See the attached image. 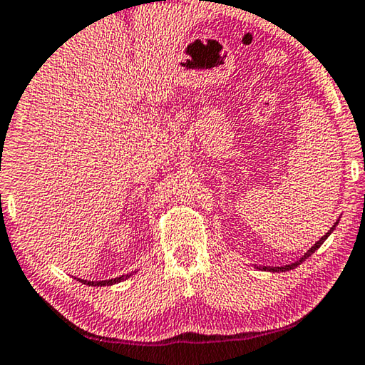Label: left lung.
Instances as JSON below:
<instances>
[{
    "label": "left lung",
    "mask_w": 365,
    "mask_h": 365,
    "mask_svg": "<svg viewBox=\"0 0 365 365\" xmlns=\"http://www.w3.org/2000/svg\"><path fill=\"white\" fill-rule=\"evenodd\" d=\"M338 222H339V220H336V222H334V225L331 226V228H330V231H328V232H325V236H322L320 239H319V241L317 242H315L314 244V246L312 247H310L309 250H307V252L306 254H304L302 257H301V259L299 260H296V262H292V264H289V265H282V267H257V268H259V270H267V272H289V270H292V268H296L297 265H301L302 264V262L304 260H306L307 259V257H310V255H312L314 252H315V250H317L320 246H322V244H324L325 242V239L328 237V236H330L331 235V232H333V230L334 228H336V225H338Z\"/></svg>",
    "instance_id": "8db88e82"
}]
</instances>
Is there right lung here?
Masks as SVG:
<instances>
[{
	"label": "right lung",
	"mask_w": 365,
	"mask_h": 365,
	"mask_svg": "<svg viewBox=\"0 0 365 365\" xmlns=\"http://www.w3.org/2000/svg\"><path fill=\"white\" fill-rule=\"evenodd\" d=\"M134 273H135V272L126 273V274H121V277H116V278H111V279H100V282H88V279H82V278H76V279H79L81 283L87 284V286H111V284L126 282V279H128L129 277H133Z\"/></svg>",
	"instance_id": "add662e5"
}]
</instances>
